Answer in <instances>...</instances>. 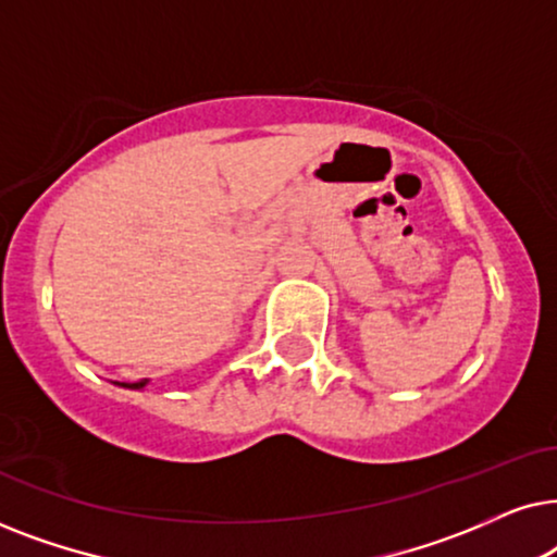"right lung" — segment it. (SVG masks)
<instances>
[{
	"instance_id": "1",
	"label": "right lung",
	"mask_w": 557,
	"mask_h": 557,
	"mask_svg": "<svg viewBox=\"0 0 557 557\" xmlns=\"http://www.w3.org/2000/svg\"><path fill=\"white\" fill-rule=\"evenodd\" d=\"M124 387H132V391H139V387L147 385V380H139V383H121Z\"/></svg>"
}]
</instances>
